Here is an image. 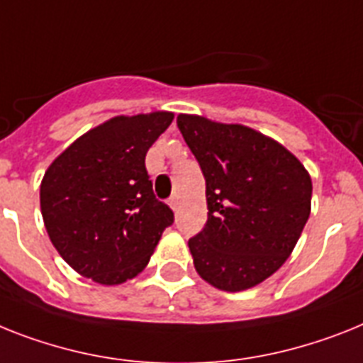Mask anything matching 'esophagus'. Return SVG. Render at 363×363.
Here are the masks:
<instances>
[{
  "label": "esophagus",
  "mask_w": 363,
  "mask_h": 363,
  "mask_svg": "<svg viewBox=\"0 0 363 363\" xmlns=\"http://www.w3.org/2000/svg\"><path fill=\"white\" fill-rule=\"evenodd\" d=\"M169 206L176 211V209H178V196H170V199H169Z\"/></svg>",
  "instance_id": "1"
}]
</instances>
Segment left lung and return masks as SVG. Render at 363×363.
Returning <instances> with one entry per match:
<instances>
[{
	"instance_id": "obj_1",
	"label": "left lung",
	"mask_w": 363,
	"mask_h": 363,
	"mask_svg": "<svg viewBox=\"0 0 363 363\" xmlns=\"http://www.w3.org/2000/svg\"><path fill=\"white\" fill-rule=\"evenodd\" d=\"M206 178L208 223L189 239L194 269L223 291L257 286L293 252L311 208V178L289 150L241 124L179 115Z\"/></svg>"
}]
</instances>
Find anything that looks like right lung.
I'll return each instance as SVG.
<instances>
[{
    "instance_id": "obj_1",
    "label": "right lung",
    "mask_w": 363,
    "mask_h": 363,
    "mask_svg": "<svg viewBox=\"0 0 363 363\" xmlns=\"http://www.w3.org/2000/svg\"><path fill=\"white\" fill-rule=\"evenodd\" d=\"M174 115L115 116L74 140L40 184L48 235L74 271L104 286L148 265L174 213L155 199L146 152Z\"/></svg>"
}]
</instances>
